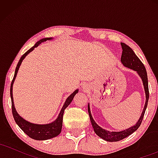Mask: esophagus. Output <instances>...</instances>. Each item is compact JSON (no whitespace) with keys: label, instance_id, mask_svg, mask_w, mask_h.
Listing matches in <instances>:
<instances>
[{"label":"esophagus","instance_id":"obj_1","mask_svg":"<svg viewBox=\"0 0 158 158\" xmlns=\"http://www.w3.org/2000/svg\"><path fill=\"white\" fill-rule=\"evenodd\" d=\"M86 88H87V86H86V85H83V86H82V88H83V90H84V89H86Z\"/></svg>","mask_w":158,"mask_h":158}]
</instances>
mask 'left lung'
Returning a JSON list of instances; mask_svg holds the SVG:
<instances>
[{"instance_id":"left-lung-1","label":"left lung","mask_w":158,"mask_h":158,"mask_svg":"<svg viewBox=\"0 0 158 158\" xmlns=\"http://www.w3.org/2000/svg\"><path fill=\"white\" fill-rule=\"evenodd\" d=\"M121 46L123 48V53L121 56V62L124 65L126 68H128L131 70H135L142 79L143 88H144L145 94H146V102H145L144 108L141 113L140 117H139L137 122L135 123V126L130 127V128H127L126 130H123L121 131H109L108 130L104 129L102 127H100L97 123L95 122L93 117L91 115V112H90V105L88 103V113H89L90 119L91 122L92 126L94 130V132L97 134V135L99 136V137L105 139L108 142H117V141L121 140V139L126 138V137L131 135L135 131H137V128L140 126L141 123H142L143 116H144L145 111H146V108H147L148 97H149V93H148V77L147 73H146V68H145L144 64H143L142 61L139 60V59L136 56L135 52L133 50L126 45L125 43H120Z\"/></svg>"}]
</instances>
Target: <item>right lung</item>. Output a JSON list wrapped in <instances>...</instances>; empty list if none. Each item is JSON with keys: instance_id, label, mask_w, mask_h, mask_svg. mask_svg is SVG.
<instances>
[{"instance_id": "right-lung-1", "label": "right lung", "mask_w": 158, "mask_h": 158, "mask_svg": "<svg viewBox=\"0 0 158 158\" xmlns=\"http://www.w3.org/2000/svg\"><path fill=\"white\" fill-rule=\"evenodd\" d=\"M52 39H53V38H45V39L39 40L38 42H36V44L34 45L32 48H30L29 50H27V51L21 56L19 63H18L17 66H16L15 75H14L13 79H12L10 87V97L11 100H12V115H13L14 119H15V123H17L18 126L21 128V129L27 135H28L29 137H31L32 139H37V140H46V139H51L52 137H55L56 136H58L61 133V128H62L63 114H64V109L70 104V102L73 101L74 96L79 92V89H77L67 98L66 101H65L64 105H63L62 108H61L57 118H56L54 121H52V123H48V124H35V123L28 122L26 119H23V117H21V116L18 114L17 110L15 109L13 101V95H12V86H13V83L15 80L16 76H17L18 71H19L21 63H22L23 59H25V57H26L30 52H31L35 48H37L39 44H41V43L44 42V41H50V40Z\"/></svg>"}]
</instances>
